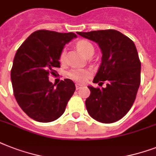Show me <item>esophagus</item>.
<instances>
[{"instance_id":"34e87169","label":"esophagus","mask_w":156,"mask_h":156,"mask_svg":"<svg viewBox=\"0 0 156 156\" xmlns=\"http://www.w3.org/2000/svg\"><path fill=\"white\" fill-rule=\"evenodd\" d=\"M76 90H79L82 87H83V85H81V84H78V83H76Z\"/></svg>"}]
</instances>
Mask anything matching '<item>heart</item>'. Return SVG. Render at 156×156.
<instances>
[{"mask_svg": "<svg viewBox=\"0 0 156 156\" xmlns=\"http://www.w3.org/2000/svg\"><path fill=\"white\" fill-rule=\"evenodd\" d=\"M77 48L81 52V53L83 54L84 56H87L88 53L91 51H94V47L93 45L86 40H81L77 44ZM66 57V50L64 49L61 53L60 56V61H64ZM69 77L73 79V80L78 82V83H85L89 77L91 75V72L88 69H85L75 68L71 69L68 73Z\"/></svg>", "mask_w": 156, "mask_h": 156, "instance_id": "heart-1", "label": "heart"}]
</instances>
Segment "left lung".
Returning a JSON list of instances; mask_svg holds the SVG:
<instances>
[{
  "label": "left lung",
  "mask_w": 156,
  "mask_h": 156,
  "mask_svg": "<svg viewBox=\"0 0 156 156\" xmlns=\"http://www.w3.org/2000/svg\"><path fill=\"white\" fill-rule=\"evenodd\" d=\"M99 45L102 58L93 83L106 82V87L88 86L86 108L93 119L113 123L126 115L135 100L141 82V62L134 43L116 30L78 32Z\"/></svg>",
  "instance_id": "obj_1"
}]
</instances>
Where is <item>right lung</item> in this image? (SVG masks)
Wrapping results in <instances>:
<instances>
[{
	"label": "right lung",
	"instance_id": "1",
	"mask_svg": "<svg viewBox=\"0 0 156 156\" xmlns=\"http://www.w3.org/2000/svg\"><path fill=\"white\" fill-rule=\"evenodd\" d=\"M77 38L73 32L40 30L23 43L13 59L11 82L18 105L39 122H51L64 113L75 91L73 81L66 78L56 84L48 80L60 67V56L66 44Z\"/></svg>",
	"mask_w": 156,
	"mask_h": 156
}]
</instances>
